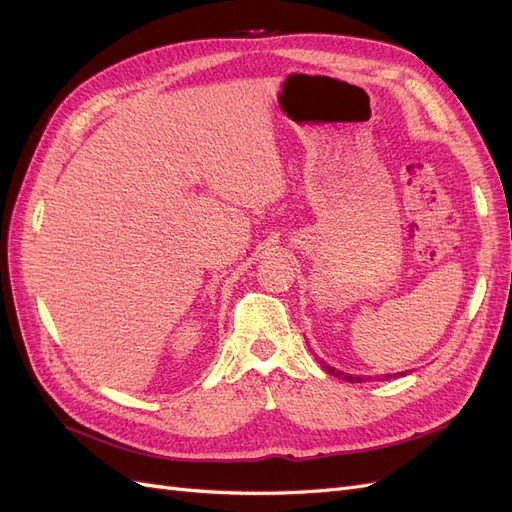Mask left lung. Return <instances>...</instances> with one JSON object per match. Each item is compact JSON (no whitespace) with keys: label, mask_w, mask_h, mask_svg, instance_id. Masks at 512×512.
I'll return each mask as SVG.
<instances>
[{"label":"left lung","mask_w":512,"mask_h":512,"mask_svg":"<svg viewBox=\"0 0 512 512\" xmlns=\"http://www.w3.org/2000/svg\"><path fill=\"white\" fill-rule=\"evenodd\" d=\"M320 363H322V369L327 371V374H331V376H335V378H339V380H346V382H363V380H367V378H361V376L344 374V371H339V369H335V367L327 365L324 361H320ZM401 374H404V371H401ZM395 376H399V374H395ZM389 378H391V374H386V376H384V380H389Z\"/></svg>","instance_id":"left-lung-1"}]
</instances>
